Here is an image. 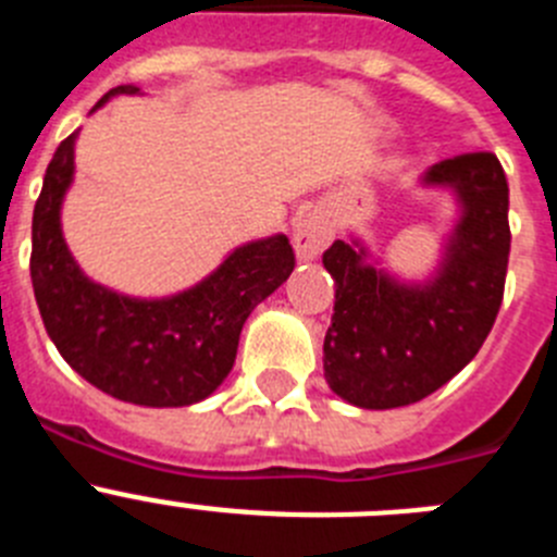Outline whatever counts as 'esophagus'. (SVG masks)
<instances>
[{"label": "esophagus", "instance_id": "esophagus-1", "mask_svg": "<svg viewBox=\"0 0 557 557\" xmlns=\"http://www.w3.org/2000/svg\"><path fill=\"white\" fill-rule=\"evenodd\" d=\"M332 239V225L321 211H304L293 225V248L298 262H314Z\"/></svg>", "mask_w": 557, "mask_h": 557}]
</instances>
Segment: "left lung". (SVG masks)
Wrapping results in <instances>:
<instances>
[{
  "label": "left lung",
  "instance_id": "1",
  "mask_svg": "<svg viewBox=\"0 0 557 557\" xmlns=\"http://www.w3.org/2000/svg\"><path fill=\"white\" fill-rule=\"evenodd\" d=\"M424 189H446L457 220L435 270L407 282L382 268L359 236L323 253L334 314L323 339V376L362 410L416 405L469 366L499 312L508 273V181L494 152H466L430 166Z\"/></svg>",
  "mask_w": 557,
  "mask_h": 557
}]
</instances>
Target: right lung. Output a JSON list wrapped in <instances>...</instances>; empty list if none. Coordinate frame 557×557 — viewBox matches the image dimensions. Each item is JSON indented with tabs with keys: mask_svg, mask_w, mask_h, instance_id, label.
Here are the masks:
<instances>
[{
	"mask_svg": "<svg viewBox=\"0 0 557 557\" xmlns=\"http://www.w3.org/2000/svg\"><path fill=\"white\" fill-rule=\"evenodd\" d=\"M141 95L139 86L111 97ZM77 131L58 145L33 211L29 275L49 339L86 382L141 407H189L223 385L248 314L289 278L293 245L284 234L231 250L195 287L166 298H133L91 282L61 228V209L75 181Z\"/></svg>",
	"mask_w": 557,
	"mask_h": 557,
	"instance_id": "right-lung-1",
	"label": "right lung"
}]
</instances>
